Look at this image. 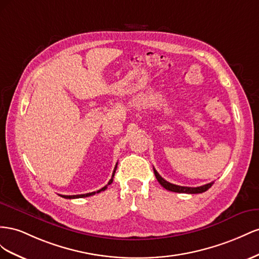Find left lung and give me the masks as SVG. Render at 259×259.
<instances>
[{
  "instance_id": "obj_1",
  "label": "left lung",
  "mask_w": 259,
  "mask_h": 259,
  "mask_svg": "<svg viewBox=\"0 0 259 259\" xmlns=\"http://www.w3.org/2000/svg\"><path fill=\"white\" fill-rule=\"evenodd\" d=\"M154 169V174H155V177H156L157 181L160 183L161 187H164L166 190L168 191H171V192H177V193H188V194H197V193H203V192L207 191L212 184L213 182H210V183H207V184H204V186L202 187H197V188H190V187H181V186H176V184H172L170 182L166 181L164 178H161V177L159 176V174Z\"/></svg>"
}]
</instances>
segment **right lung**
Returning a JSON list of instances; mask_svg holds the SVG:
<instances>
[{"mask_svg": "<svg viewBox=\"0 0 259 259\" xmlns=\"http://www.w3.org/2000/svg\"><path fill=\"white\" fill-rule=\"evenodd\" d=\"M116 169H117V164H116V166H115V169H114V172H113V176H112V179H110L109 181H108V183H107V186L108 184H110L113 182V178H114V176H115V172H116ZM107 186H105L104 188H102L101 190H99V191H97V192H91V193H87V194H79V195H61L62 197H64V198H81V197H88V196H91V195H94L95 193H100L101 191H105L106 189H107Z\"/></svg>", "mask_w": 259, "mask_h": 259, "instance_id": "obj_1", "label": "right lung"}]
</instances>
